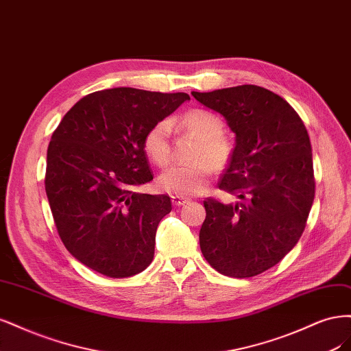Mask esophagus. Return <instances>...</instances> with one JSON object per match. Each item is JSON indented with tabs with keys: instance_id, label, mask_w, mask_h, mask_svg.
I'll return each instance as SVG.
<instances>
[{
	"instance_id": "34e87169",
	"label": "esophagus",
	"mask_w": 351,
	"mask_h": 351,
	"mask_svg": "<svg viewBox=\"0 0 351 351\" xmlns=\"http://www.w3.org/2000/svg\"><path fill=\"white\" fill-rule=\"evenodd\" d=\"M189 202V198H184V197H178V195H173L172 197V204L176 206V207H180V206H185Z\"/></svg>"
}]
</instances>
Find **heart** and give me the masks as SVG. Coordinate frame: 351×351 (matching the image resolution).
Returning a JSON list of instances; mask_svg holds the SVG:
<instances>
[{
	"instance_id": "1",
	"label": "heart",
	"mask_w": 351,
	"mask_h": 351,
	"mask_svg": "<svg viewBox=\"0 0 351 351\" xmlns=\"http://www.w3.org/2000/svg\"><path fill=\"white\" fill-rule=\"evenodd\" d=\"M171 125L184 134L197 138L192 152L195 162L176 165L165 172L159 185L178 197L197 195L204 191L214 171H223L230 163L234 145L228 134L223 132V121L207 109H192L172 121ZM171 125L160 121L145 132L143 149L149 159L159 167H166L172 160Z\"/></svg>"
}]
</instances>
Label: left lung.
<instances>
[{"label": "left lung", "mask_w": 351, "mask_h": 351, "mask_svg": "<svg viewBox=\"0 0 351 351\" xmlns=\"http://www.w3.org/2000/svg\"><path fill=\"white\" fill-rule=\"evenodd\" d=\"M192 96L221 114L236 134L217 186L241 198L234 206L206 198L201 252L223 276H258L278 264L306 228L315 197L306 127L285 99L259 86Z\"/></svg>", "instance_id": "left-lung-1"}]
</instances>
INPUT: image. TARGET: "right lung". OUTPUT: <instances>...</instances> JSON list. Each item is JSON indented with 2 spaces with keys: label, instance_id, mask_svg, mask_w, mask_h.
Instances as JSON below:
<instances>
[{
  "label": "right lung",
  "instance_id": "right-lung-1",
  "mask_svg": "<svg viewBox=\"0 0 351 351\" xmlns=\"http://www.w3.org/2000/svg\"><path fill=\"white\" fill-rule=\"evenodd\" d=\"M188 99L131 87L100 90L78 100L53 131L45 189L64 246L86 267L122 278L153 261L157 226L172 202L134 191L153 179L143 140Z\"/></svg>",
  "mask_w": 351,
  "mask_h": 351
}]
</instances>
